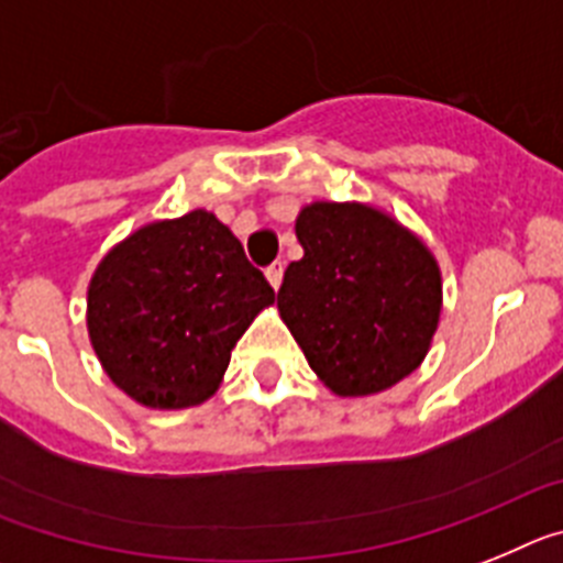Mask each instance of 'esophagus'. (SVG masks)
<instances>
[{"mask_svg": "<svg viewBox=\"0 0 563 563\" xmlns=\"http://www.w3.org/2000/svg\"><path fill=\"white\" fill-rule=\"evenodd\" d=\"M266 280H268V286L275 288H280V283H283V263H272V266L266 268Z\"/></svg>", "mask_w": 563, "mask_h": 563, "instance_id": "esophagus-1", "label": "esophagus"}]
</instances>
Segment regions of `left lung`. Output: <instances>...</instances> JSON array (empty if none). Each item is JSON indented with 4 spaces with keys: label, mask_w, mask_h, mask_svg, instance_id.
Returning a JSON list of instances; mask_svg holds the SVG:
<instances>
[{
    "label": "left lung",
    "mask_w": 563,
    "mask_h": 563,
    "mask_svg": "<svg viewBox=\"0 0 563 563\" xmlns=\"http://www.w3.org/2000/svg\"><path fill=\"white\" fill-rule=\"evenodd\" d=\"M277 311L320 383L371 397L422 365L442 314V272L419 234L360 200H314L295 221Z\"/></svg>",
    "instance_id": "left-lung-1"
}]
</instances>
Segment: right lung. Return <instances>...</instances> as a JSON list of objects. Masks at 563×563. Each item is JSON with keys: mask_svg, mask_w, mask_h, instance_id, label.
<instances>
[{"mask_svg": "<svg viewBox=\"0 0 563 563\" xmlns=\"http://www.w3.org/2000/svg\"><path fill=\"white\" fill-rule=\"evenodd\" d=\"M275 288L207 209L110 249L87 286V334L112 385L153 410L207 402Z\"/></svg>", "mask_w": 563, "mask_h": 563, "instance_id": "right-lung-1", "label": "right lung"}]
</instances>
